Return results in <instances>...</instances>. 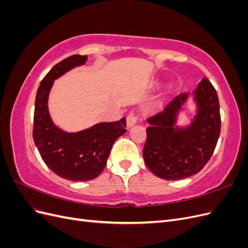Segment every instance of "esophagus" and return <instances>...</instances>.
<instances>
[{"label": "esophagus", "mask_w": 248, "mask_h": 248, "mask_svg": "<svg viewBox=\"0 0 248 248\" xmlns=\"http://www.w3.org/2000/svg\"><path fill=\"white\" fill-rule=\"evenodd\" d=\"M137 123V114L134 111H130L128 116L126 118V124L127 127H131Z\"/></svg>", "instance_id": "34e87169"}]
</instances>
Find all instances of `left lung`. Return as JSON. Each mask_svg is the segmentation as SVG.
Listing matches in <instances>:
<instances>
[{
    "label": "left lung",
    "instance_id": "obj_1",
    "mask_svg": "<svg viewBox=\"0 0 248 248\" xmlns=\"http://www.w3.org/2000/svg\"><path fill=\"white\" fill-rule=\"evenodd\" d=\"M193 93L199 111L188 128L174 127L187 93L175 96L147 119L142 155L148 169L161 179L181 180L198 174L215 150L221 124L218 96L207 78L202 79Z\"/></svg>",
    "mask_w": 248,
    "mask_h": 248
}]
</instances>
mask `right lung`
Segmentation results:
<instances>
[{
    "label": "right lung",
    "mask_w": 248,
    "mask_h": 248,
    "mask_svg": "<svg viewBox=\"0 0 248 248\" xmlns=\"http://www.w3.org/2000/svg\"><path fill=\"white\" fill-rule=\"evenodd\" d=\"M87 56L73 55L62 60L48 71L37 90L33 140L42 160L63 179L88 181L98 177L115 140L127 129L126 119L117 122L99 123L77 133H67L51 122L47 99L54 79L76 66L85 64Z\"/></svg>",
    "instance_id": "obj_1"
}]
</instances>
